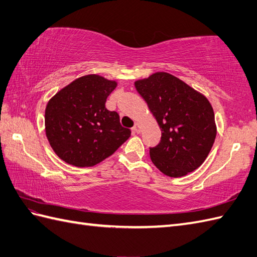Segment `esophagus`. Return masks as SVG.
Here are the masks:
<instances>
[{
  "instance_id": "esophagus-1",
  "label": "esophagus",
  "mask_w": 257,
  "mask_h": 257,
  "mask_svg": "<svg viewBox=\"0 0 257 257\" xmlns=\"http://www.w3.org/2000/svg\"><path fill=\"white\" fill-rule=\"evenodd\" d=\"M133 131L135 133H140L141 132V125L139 123H135L134 127H133Z\"/></svg>"
}]
</instances>
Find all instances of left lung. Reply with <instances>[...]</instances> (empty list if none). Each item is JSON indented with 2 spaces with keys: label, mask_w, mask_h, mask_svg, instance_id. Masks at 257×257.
Segmentation results:
<instances>
[{
  "label": "left lung",
  "mask_w": 257,
  "mask_h": 257,
  "mask_svg": "<svg viewBox=\"0 0 257 257\" xmlns=\"http://www.w3.org/2000/svg\"><path fill=\"white\" fill-rule=\"evenodd\" d=\"M135 87L161 128L160 143L149 148L153 164L172 178L196 170L207 158L217 134L208 99L165 72L135 81Z\"/></svg>",
  "instance_id": "8db88e82"
}]
</instances>
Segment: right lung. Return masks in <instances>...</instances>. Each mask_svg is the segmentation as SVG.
Returning <instances> with one entry per match:
<instances>
[{
  "instance_id": "add662e5",
  "label": "right lung",
  "mask_w": 257,
  "mask_h": 257,
  "mask_svg": "<svg viewBox=\"0 0 257 257\" xmlns=\"http://www.w3.org/2000/svg\"><path fill=\"white\" fill-rule=\"evenodd\" d=\"M115 81L99 75L75 79L50 99L45 123L48 141L66 164L91 167L113 154L131 136L105 101Z\"/></svg>"
}]
</instances>
